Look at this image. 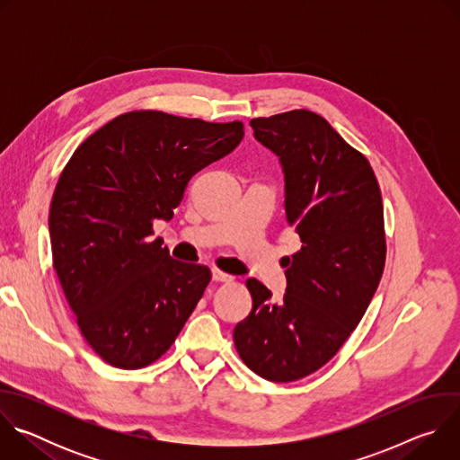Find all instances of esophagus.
I'll return each mask as SVG.
<instances>
[{
    "mask_svg": "<svg viewBox=\"0 0 460 460\" xmlns=\"http://www.w3.org/2000/svg\"><path fill=\"white\" fill-rule=\"evenodd\" d=\"M213 280L215 282H233V277L220 271V270H213Z\"/></svg>",
    "mask_w": 460,
    "mask_h": 460,
    "instance_id": "esophagus-1",
    "label": "esophagus"
}]
</instances>
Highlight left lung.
Wrapping results in <instances>:
<instances>
[{
  "label": "left lung",
  "instance_id": "obj_1",
  "mask_svg": "<svg viewBox=\"0 0 460 460\" xmlns=\"http://www.w3.org/2000/svg\"><path fill=\"white\" fill-rule=\"evenodd\" d=\"M254 138L280 158L286 217L302 247L280 304L249 279L252 309L233 337L243 364L271 382L304 378L330 362L362 320L385 261L375 172L322 116L298 109L251 119Z\"/></svg>",
  "mask_w": 460,
  "mask_h": 460
}]
</instances>
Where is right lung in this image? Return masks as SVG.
<instances>
[{
	"label": "right lung",
	"instance_id": "1",
	"mask_svg": "<svg viewBox=\"0 0 460 460\" xmlns=\"http://www.w3.org/2000/svg\"><path fill=\"white\" fill-rule=\"evenodd\" d=\"M242 138V121L133 111L98 128L61 171L49 213L52 264L107 364L158 360L202 298L211 270L171 258L149 236L155 220L172 218L189 180Z\"/></svg>",
	"mask_w": 460,
	"mask_h": 460
}]
</instances>
